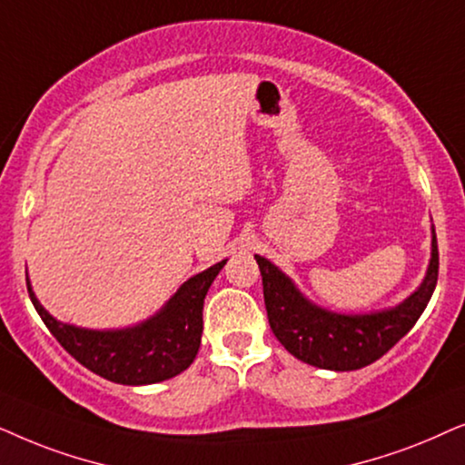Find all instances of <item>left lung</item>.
<instances>
[{"label": "left lung", "instance_id": "obj_1", "mask_svg": "<svg viewBox=\"0 0 465 465\" xmlns=\"http://www.w3.org/2000/svg\"><path fill=\"white\" fill-rule=\"evenodd\" d=\"M255 259L262 270L265 311L278 342L300 361L336 372L370 366L412 330L434 293L440 265L434 232L425 281L408 300L391 311L336 314L304 300L293 282L268 259L259 255Z\"/></svg>", "mask_w": 465, "mask_h": 465}]
</instances>
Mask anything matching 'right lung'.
I'll list each match as a JSON object with an SVG mask.
<instances>
[{
    "mask_svg": "<svg viewBox=\"0 0 465 465\" xmlns=\"http://www.w3.org/2000/svg\"><path fill=\"white\" fill-rule=\"evenodd\" d=\"M225 262L189 278L163 311L142 325L119 331H93L59 323L27 291L34 308L57 342L93 374L119 385H153L187 370L200 351L203 297Z\"/></svg>",
    "mask_w": 465,
    "mask_h": 465,
    "instance_id": "add662e5",
    "label": "right lung"
}]
</instances>
